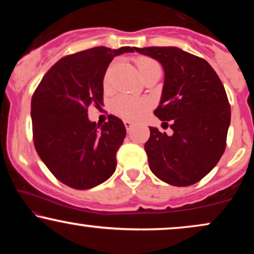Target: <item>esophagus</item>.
Returning <instances> with one entry per match:
<instances>
[{
	"instance_id": "1",
	"label": "esophagus",
	"mask_w": 254,
	"mask_h": 254,
	"mask_svg": "<svg viewBox=\"0 0 254 254\" xmlns=\"http://www.w3.org/2000/svg\"><path fill=\"white\" fill-rule=\"evenodd\" d=\"M124 125H125V127H127V130H130L131 127H132V125H133V122H131V121H124Z\"/></svg>"
}]
</instances>
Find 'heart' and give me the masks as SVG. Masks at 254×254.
<instances>
[{
  "label": "heart",
  "mask_w": 254,
  "mask_h": 254,
  "mask_svg": "<svg viewBox=\"0 0 254 254\" xmlns=\"http://www.w3.org/2000/svg\"><path fill=\"white\" fill-rule=\"evenodd\" d=\"M137 68H138L139 74L143 76L147 71H149L151 68L157 65L153 60L148 57H138L136 60ZM104 84H107V74L105 75ZM147 109V104L139 99H133L125 97V95H119L112 101V111L119 117L125 119H136L138 118L144 110Z\"/></svg>",
  "instance_id": "1"
}]
</instances>
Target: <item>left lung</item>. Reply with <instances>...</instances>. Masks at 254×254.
<instances>
[{
	"mask_svg": "<svg viewBox=\"0 0 254 254\" xmlns=\"http://www.w3.org/2000/svg\"><path fill=\"white\" fill-rule=\"evenodd\" d=\"M136 51L164 68L161 100L154 115L171 122L173 130L168 136L149 127L144 149L150 171L173 186L196 184L216 166L226 149L230 105L223 84L205 60L182 49L150 46Z\"/></svg>",
	"mask_w": 254,
	"mask_h": 254,
	"instance_id": "1",
	"label": "left lung"
}]
</instances>
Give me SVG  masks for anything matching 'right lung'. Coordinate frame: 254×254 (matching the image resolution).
<instances>
[{
  "mask_svg": "<svg viewBox=\"0 0 254 254\" xmlns=\"http://www.w3.org/2000/svg\"><path fill=\"white\" fill-rule=\"evenodd\" d=\"M136 50L98 46L61 58L32 97L34 147L51 173L69 188L88 190L115 173L125 125L110 115L99 127L87 111L90 105H103L104 76L111 61Z\"/></svg>",
  "mask_w": 254,
  "mask_h": 254,
  "instance_id": "add662e5",
  "label": "right lung"
}]
</instances>
